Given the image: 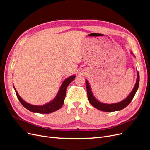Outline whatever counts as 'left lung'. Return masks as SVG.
I'll list each match as a JSON object with an SVG mask.
<instances>
[{"label":"left lung","instance_id":"1","mask_svg":"<svg viewBox=\"0 0 150 150\" xmlns=\"http://www.w3.org/2000/svg\"><path fill=\"white\" fill-rule=\"evenodd\" d=\"M131 54L135 57V56L133 55V52L130 51ZM139 75L138 71H137V78L136 83H135L133 89V90L131 91V93L129 94V95L127 97L122 100L120 102L118 103H115L112 104H107L101 102L99 100L96 99L93 93L91 91V89L90 87V85L88 83V80L86 79L85 80V83H86V91H87V96H88V99L89 100V102L90 104L96 108V109L100 110L101 111H103V112H115V111H120L127 107V106L131 102V101L133 98L134 96L136 93L137 91L138 90V86H139Z\"/></svg>","mask_w":150,"mask_h":150}]
</instances>
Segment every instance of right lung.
<instances>
[{
    "instance_id": "1",
    "label": "right lung",
    "mask_w": 150,
    "mask_h": 150,
    "mask_svg": "<svg viewBox=\"0 0 150 150\" xmlns=\"http://www.w3.org/2000/svg\"><path fill=\"white\" fill-rule=\"evenodd\" d=\"M75 78V75H71L68 77V78H67L64 81H63V83H62L60 89L59 91H58L55 97L52 101H49V102H48L46 104H44L41 106L33 105L26 102V101H24L21 97V96L18 95L17 90H16L15 87H14V86H13V88L16 91V95L17 96L19 101H20L21 103L28 110H29L30 112L33 113L49 114L52 112H54L58 110H59L62 107L64 103V99L65 98L66 90H67V86H68V85L71 83V82L74 80Z\"/></svg>"
}]
</instances>
